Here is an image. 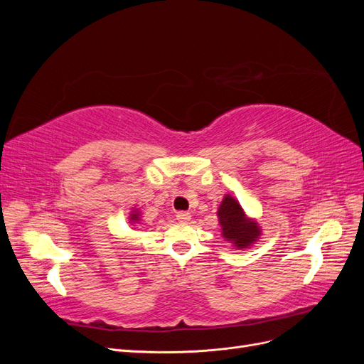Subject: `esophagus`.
Instances as JSON below:
<instances>
[{"label":"esophagus","mask_w":364,"mask_h":364,"mask_svg":"<svg viewBox=\"0 0 364 364\" xmlns=\"http://www.w3.org/2000/svg\"><path fill=\"white\" fill-rule=\"evenodd\" d=\"M176 218H178V222H181V223H188L191 220V215H190V213L181 211V213L176 214Z\"/></svg>","instance_id":"1"}]
</instances>
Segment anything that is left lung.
Segmentation results:
<instances>
[{
  "label": "left lung",
  "instance_id": "8db88e82",
  "mask_svg": "<svg viewBox=\"0 0 364 364\" xmlns=\"http://www.w3.org/2000/svg\"><path fill=\"white\" fill-rule=\"evenodd\" d=\"M220 235L235 249H249L257 243L262 229L257 218H250L234 196L225 194L218 211Z\"/></svg>",
  "mask_w": 364,
  "mask_h": 364
}]
</instances>
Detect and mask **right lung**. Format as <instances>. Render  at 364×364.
Returning <instances> with one entry per match:
<instances>
[{"label":"right lung","mask_w":364,"mask_h":364,"mask_svg":"<svg viewBox=\"0 0 364 364\" xmlns=\"http://www.w3.org/2000/svg\"><path fill=\"white\" fill-rule=\"evenodd\" d=\"M139 222H141V211L138 208H132V211L129 213V223L132 226H136L139 225Z\"/></svg>","instance_id":"add662e5"}]
</instances>
